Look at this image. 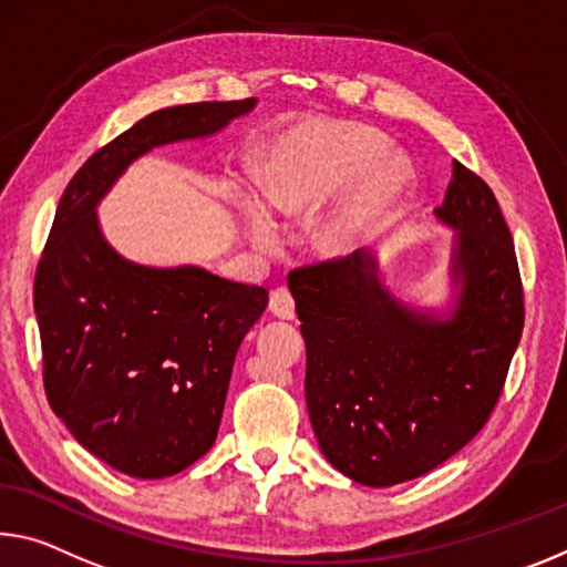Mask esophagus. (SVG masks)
Here are the masks:
<instances>
[{"label": "esophagus", "instance_id": "34e87169", "mask_svg": "<svg viewBox=\"0 0 567 567\" xmlns=\"http://www.w3.org/2000/svg\"><path fill=\"white\" fill-rule=\"evenodd\" d=\"M269 310H272V316L280 320L295 318V300L287 287H277V290L269 295Z\"/></svg>", "mask_w": 567, "mask_h": 567}]
</instances>
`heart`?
Wrapping results in <instances>:
<instances>
[{
    "label": "heart",
    "mask_w": 567,
    "mask_h": 567,
    "mask_svg": "<svg viewBox=\"0 0 567 567\" xmlns=\"http://www.w3.org/2000/svg\"><path fill=\"white\" fill-rule=\"evenodd\" d=\"M416 186V171L401 151L385 148L381 133L355 123H318L277 143L259 176V207L237 196L249 237L272 245L269 217H308L310 247L322 259H348L391 227Z\"/></svg>",
    "instance_id": "obj_1"
}]
</instances>
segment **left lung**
<instances>
[{
	"label": "left lung",
	"mask_w": 567,
	"mask_h": 567,
	"mask_svg": "<svg viewBox=\"0 0 567 567\" xmlns=\"http://www.w3.org/2000/svg\"><path fill=\"white\" fill-rule=\"evenodd\" d=\"M452 176L434 209L454 231L442 308L399 298L373 249L287 277L320 452L365 487L416 480L470 444L523 336V285L499 204L460 161Z\"/></svg>",
	"instance_id": "obj_1"
}]
</instances>
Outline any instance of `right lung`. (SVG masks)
Segmentation results:
<instances>
[{
    "mask_svg": "<svg viewBox=\"0 0 567 567\" xmlns=\"http://www.w3.org/2000/svg\"><path fill=\"white\" fill-rule=\"evenodd\" d=\"M255 105L247 97L151 113L90 156L58 204L34 277L44 391L78 444L128 477L164 480L209 452L267 290L199 265L125 259L105 239L97 204L136 158L217 136Z\"/></svg>",
    "mask_w": 567,
    "mask_h": 567,
    "instance_id": "right-lung-1",
    "label": "right lung"
}]
</instances>
